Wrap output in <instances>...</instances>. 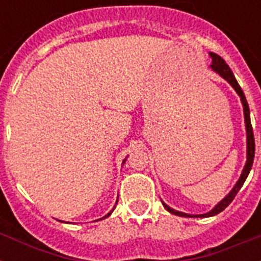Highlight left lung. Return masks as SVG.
Instances as JSON below:
<instances>
[{
  "mask_svg": "<svg viewBox=\"0 0 261 261\" xmlns=\"http://www.w3.org/2000/svg\"><path fill=\"white\" fill-rule=\"evenodd\" d=\"M210 58L213 59V63L210 65L211 70L215 71V73H217L218 75H221L225 81H227V83L230 84L231 88L236 90V93L240 96V100H241V104H243L244 120H245V130H247V163H245V165H244L241 176H240V178L234 184V187L230 190V192H229V194H227L226 196L221 200V202L217 203V204H215V206L208 211V213H206V214H196V215L187 214V213H182V211L174 210V208L168 206L167 203H164L163 200H161L164 207H165L171 214L178 215V217H186V218H188V217H191V218H207V217H214V215L219 214L221 211L225 210V208L230 204L231 200L234 199L237 192L241 190V187H243V184L245 182V180H247L248 174H249V172H251L252 164H253V159H255V138H253V130H252V124H251V112H249V106H248L245 94H244L243 89H241V87H240L239 83H237V80H236L233 71L230 70V67L227 66V63L225 62L219 55L214 54V53H210Z\"/></svg>",
  "mask_w": 261,
  "mask_h": 261,
  "instance_id": "8db88e82",
  "label": "left lung"
}]
</instances>
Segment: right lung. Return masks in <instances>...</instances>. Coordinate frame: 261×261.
Segmentation results:
<instances>
[{
	"instance_id": "1",
	"label": "right lung",
	"mask_w": 261,
	"mask_h": 261,
	"mask_svg": "<svg viewBox=\"0 0 261 261\" xmlns=\"http://www.w3.org/2000/svg\"><path fill=\"white\" fill-rule=\"evenodd\" d=\"M126 160H127V159H124V160H123V163H122V164H124V163H126ZM116 203H118V200H116ZM114 208H115V207H114ZM114 208H112V210H111V211H110V213H108V214H107V215H104V217H102V218L97 219V221H101V219H106V218H107V217H110V215H111V214H112V211H114Z\"/></svg>"
}]
</instances>
